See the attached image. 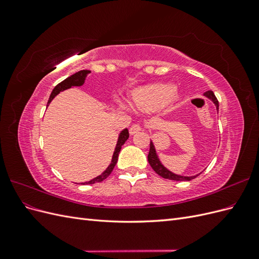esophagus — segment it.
<instances>
[{
    "label": "esophagus",
    "instance_id": "obj_1",
    "mask_svg": "<svg viewBox=\"0 0 259 259\" xmlns=\"http://www.w3.org/2000/svg\"><path fill=\"white\" fill-rule=\"evenodd\" d=\"M140 130H142V127H140L139 124H133L131 128H130V134L131 135H135L136 133H138Z\"/></svg>",
    "mask_w": 259,
    "mask_h": 259
}]
</instances>
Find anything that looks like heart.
Wrapping results in <instances>:
<instances>
[{
    "mask_svg": "<svg viewBox=\"0 0 259 259\" xmlns=\"http://www.w3.org/2000/svg\"><path fill=\"white\" fill-rule=\"evenodd\" d=\"M180 99L179 94L171 84H151L136 90L133 94V104L144 112H153L166 109Z\"/></svg>",
    "mask_w": 259,
    "mask_h": 259,
    "instance_id": "1",
    "label": "heart"
}]
</instances>
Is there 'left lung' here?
<instances>
[{
    "label": "left lung",
    "instance_id": "obj_1",
    "mask_svg": "<svg viewBox=\"0 0 259 259\" xmlns=\"http://www.w3.org/2000/svg\"><path fill=\"white\" fill-rule=\"evenodd\" d=\"M204 96L206 98H208L209 100L213 101V104L216 106V109H217V111H218L219 105H218L217 98L214 95V93L211 92V91H208V92L204 93ZM148 162H149V164H150L151 167L153 168V170L155 171L156 174L160 175L163 178L169 179V180H177V182H189V180L195 178V177L199 176L201 174V173H199L197 175H192V176H183V175L175 174V173H173V171H170L169 169H167L165 166L163 165L162 162L160 161L159 155H158V153H156L155 147L153 145L152 140L150 142V150H149V154H148Z\"/></svg>",
    "mask_w": 259,
    "mask_h": 259
}]
</instances>
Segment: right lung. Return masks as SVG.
Returning a JSON list of instances; mask_svg holds the SVG:
<instances>
[{"mask_svg": "<svg viewBox=\"0 0 259 259\" xmlns=\"http://www.w3.org/2000/svg\"><path fill=\"white\" fill-rule=\"evenodd\" d=\"M90 73H91L90 70H81V71L76 72V73L72 74L71 76L67 77L66 80H64L62 82H60L58 85L55 86V89L53 90L51 96H50V99L48 101V106L52 103V100L55 97H56L60 92H64L65 90L73 88V86H82L85 82L86 76H88ZM128 137H130V134H128L127 128H124L123 131H121V133L119 134V137H117V142H116L114 151H113V154H112L111 163L109 164L108 167L99 176L93 178L92 180H90V182L83 183V185H92V184H95V183H100L111 174V171L113 170L115 164L117 162V158H119V153L121 151V148L125 144V142H126V140L128 139Z\"/></svg>", "mask_w": 259, "mask_h": 259, "instance_id": "add662e5", "label": "right lung"}]
</instances>
